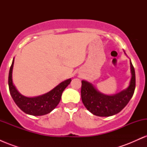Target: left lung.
<instances>
[{"instance_id":"obj_1","label":"left lung","mask_w":147,"mask_h":147,"mask_svg":"<svg viewBox=\"0 0 147 147\" xmlns=\"http://www.w3.org/2000/svg\"><path fill=\"white\" fill-rule=\"evenodd\" d=\"M131 77L129 88L115 95H106L98 92L92 84L82 81L81 96L86 108L95 115L109 117L120 112L133 97L136 88V73L131 61Z\"/></svg>"}]
</instances>
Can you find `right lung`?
<instances>
[{
  "instance_id": "add662e5",
  "label": "right lung",
  "mask_w": 147,
  "mask_h": 147,
  "mask_svg": "<svg viewBox=\"0 0 147 147\" xmlns=\"http://www.w3.org/2000/svg\"><path fill=\"white\" fill-rule=\"evenodd\" d=\"M14 59L9 69L8 84L10 95L20 109L27 114L34 116L48 114L56 108L59 103L61 95L65 88L70 84L71 79L65 80L59 84L51 91L36 97H27L21 95L12 83V69Z\"/></svg>"
}]
</instances>
